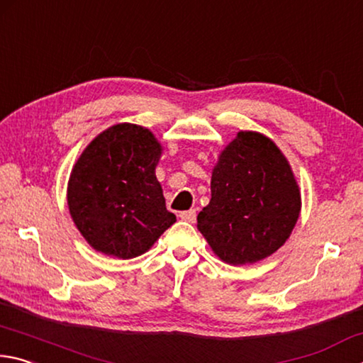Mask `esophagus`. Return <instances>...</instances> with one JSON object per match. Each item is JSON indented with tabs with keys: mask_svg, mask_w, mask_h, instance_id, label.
Instances as JSON below:
<instances>
[{
	"mask_svg": "<svg viewBox=\"0 0 363 363\" xmlns=\"http://www.w3.org/2000/svg\"><path fill=\"white\" fill-rule=\"evenodd\" d=\"M180 218L183 221H188V223H194V221H196V211H194V208H191V211L180 212Z\"/></svg>",
	"mask_w": 363,
	"mask_h": 363,
	"instance_id": "1",
	"label": "esophagus"
}]
</instances>
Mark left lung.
<instances>
[{
  "label": "left lung",
  "instance_id": "8db88e82",
  "mask_svg": "<svg viewBox=\"0 0 363 363\" xmlns=\"http://www.w3.org/2000/svg\"><path fill=\"white\" fill-rule=\"evenodd\" d=\"M212 199L198 228L230 264L257 263L285 244L301 208L300 189L274 142L239 132L212 172Z\"/></svg>",
  "mask_w": 363,
  "mask_h": 363
}]
</instances>
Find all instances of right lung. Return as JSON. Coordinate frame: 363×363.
<instances>
[{
  "instance_id": "right-lung-1",
  "label": "right lung",
  "mask_w": 363,
  "mask_h": 363,
  "mask_svg": "<svg viewBox=\"0 0 363 363\" xmlns=\"http://www.w3.org/2000/svg\"><path fill=\"white\" fill-rule=\"evenodd\" d=\"M161 145L145 127L116 124L95 137L74 164L68 207L95 250L129 259L177 221L156 178Z\"/></svg>"
}]
</instances>
